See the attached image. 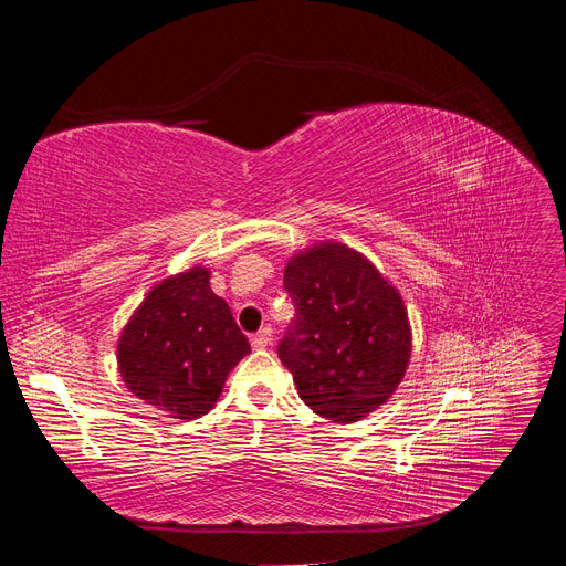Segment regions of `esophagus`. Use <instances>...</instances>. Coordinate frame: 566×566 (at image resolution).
<instances>
[{
	"label": "esophagus",
	"instance_id": "34e87169",
	"mask_svg": "<svg viewBox=\"0 0 566 566\" xmlns=\"http://www.w3.org/2000/svg\"><path fill=\"white\" fill-rule=\"evenodd\" d=\"M250 342H252V347H254V349H264V347H269V345H271V328H262L260 333H254Z\"/></svg>",
	"mask_w": 566,
	"mask_h": 566
}]
</instances>
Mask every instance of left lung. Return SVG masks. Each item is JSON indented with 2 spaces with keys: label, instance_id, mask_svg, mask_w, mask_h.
I'll list each match as a JSON object with an SVG mask.
<instances>
[{
  "label": "left lung",
  "instance_id": "left-lung-1",
  "mask_svg": "<svg viewBox=\"0 0 566 566\" xmlns=\"http://www.w3.org/2000/svg\"><path fill=\"white\" fill-rule=\"evenodd\" d=\"M295 318L279 342L302 401L333 422H356L399 387L410 358L403 302L364 254L342 243L285 266Z\"/></svg>",
  "mask_w": 566,
  "mask_h": 566
}]
</instances>
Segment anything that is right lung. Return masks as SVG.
<instances>
[{
	"label": "right lung",
	"mask_w": 566,
	"mask_h": 566,
	"mask_svg": "<svg viewBox=\"0 0 566 566\" xmlns=\"http://www.w3.org/2000/svg\"><path fill=\"white\" fill-rule=\"evenodd\" d=\"M250 354L229 304L210 290V271L169 276L150 290L117 345L129 391L179 420H196L219 399L231 368Z\"/></svg>",
	"instance_id": "add662e5"
}]
</instances>
